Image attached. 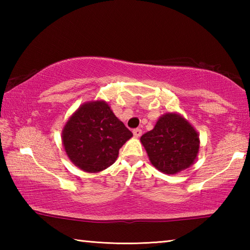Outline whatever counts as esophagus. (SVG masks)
Returning <instances> with one entry per match:
<instances>
[{"label": "esophagus", "instance_id": "34e87169", "mask_svg": "<svg viewBox=\"0 0 250 250\" xmlns=\"http://www.w3.org/2000/svg\"><path fill=\"white\" fill-rule=\"evenodd\" d=\"M132 132H133V135H134L135 138H140L141 134H142V130L137 128V129H134V130L132 131Z\"/></svg>", "mask_w": 250, "mask_h": 250}]
</instances>
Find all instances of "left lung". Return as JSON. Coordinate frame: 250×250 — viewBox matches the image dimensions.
Wrapping results in <instances>:
<instances>
[{
	"mask_svg": "<svg viewBox=\"0 0 250 250\" xmlns=\"http://www.w3.org/2000/svg\"><path fill=\"white\" fill-rule=\"evenodd\" d=\"M152 166L166 174H176L192 166L200 150V137L179 113L167 112L141 137Z\"/></svg>",
	"mask_w": 250,
	"mask_h": 250,
	"instance_id": "obj_1",
	"label": "left lung"
}]
</instances>
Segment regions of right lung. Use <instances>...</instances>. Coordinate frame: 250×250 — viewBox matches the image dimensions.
<instances>
[{"mask_svg":"<svg viewBox=\"0 0 250 250\" xmlns=\"http://www.w3.org/2000/svg\"><path fill=\"white\" fill-rule=\"evenodd\" d=\"M132 137L104 100L80 105L62 131L69 160L88 173L104 171L116 162L120 147Z\"/></svg>","mask_w":250,"mask_h":250,"instance_id":"add662e5","label":"right lung"}]
</instances>
